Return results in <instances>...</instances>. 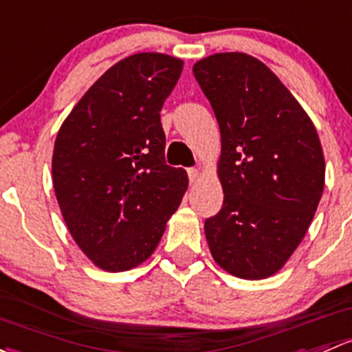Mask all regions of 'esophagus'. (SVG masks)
Returning <instances> with one entry per match:
<instances>
[{
    "label": "esophagus",
    "mask_w": 352,
    "mask_h": 352,
    "mask_svg": "<svg viewBox=\"0 0 352 352\" xmlns=\"http://www.w3.org/2000/svg\"><path fill=\"white\" fill-rule=\"evenodd\" d=\"M187 175H188V182H195L199 179V170L197 168H187Z\"/></svg>",
    "instance_id": "esophagus-1"
}]
</instances>
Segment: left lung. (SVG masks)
Masks as SVG:
<instances>
[{
	"mask_svg": "<svg viewBox=\"0 0 352 352\" xmlns=\"http://www.w3.org/2000/svg\"><path fill=\"white\" fill-rule=\"evenodd\" d=\"M192 70L221 129L224 202L206 219L209 250L231 275L266 278L297 250L322 197L320 140L297 99L258 58L214 54Z\"/></svg>",
	"mask_w": 352,
	"mask_h": 352,
	"instance_id": "obj_1",
	"label": "left lung"
}]
</instances>
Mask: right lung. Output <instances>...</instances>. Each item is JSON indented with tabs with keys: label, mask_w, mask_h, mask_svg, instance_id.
I'll return each mask as SVG.
<instances>
[{
	"label": "right lung",
	"mask_w": 352,
	"mask_h": 352,
	"mask_svg": "<svg viewBox=\"0 0 352 352\" xmlns=\"http://www.w3.org/2000/svg\"><path fill=\"white\" fill-rule=\"evenodd\" d=\"M184 62L135 54L106 70L58 129L52 158L57 202L89 260L124 272L146 260L187 190L166 165L160 111Z\"/></svg>",
	"instance_id": "add662e5"
}]
</instances>
